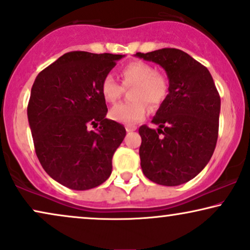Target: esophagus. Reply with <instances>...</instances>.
Instances as JSON below:
<instances>
[{
    "mask_svg": "<svg viewBox=\"0 0 250 250\" xmlns=\"http://www.w3.org/2000/svg\"><path fill=\"white\" fill-rule=\"evenodd\" d=\"M126 131L128 132V133H130V132H133V131H135V126H126Z\"/></svg>",
    "mask_w": 250,
    "mask_h": 250,
    "instance_id": "obj_1",
    "label": "esophagus"
}]
</instances>
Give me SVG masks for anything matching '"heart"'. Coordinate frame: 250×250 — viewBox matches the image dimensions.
I'll return each instance as SVG.
<instances>
[{
  "label": "heart",
  "instance_id": "heart-1",
  "mask_svg": "<svg viewBox=\"0 0 250 250\" xmlns=\"http://www.w3.org/2000/svg\"><path fill=\"white\" fill-rule=\"evenodd\" d=\"M119 74L123 85L112 75H106L101 84L102 96L110 104H115L123 96L124 88L134 85L132 90V100L134 102L118 104L110 111V117L116 122L135 124L146 116L148 104L156 109L167 97V78L145 61H131L122 67Z\"/></svg>",
  "mask_w": 250,
  "mask_h": 250
}]
</instances>
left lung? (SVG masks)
Returning a JSON list of instances; mask_svg holds the SVG:
<instances>
[{
  "mask_svg": "<svg viewBox=\"0 0 250 250\" xmlns=\"http://www.w3.org/2000/svg\"><path fill=\"white\" fill-rule=\"evenodd\" d=\"M137 57L159 63L167 72L169 94L152 123L139 127L140 165L154 183L175 187L192 180L210 161L219 131L220 96L210 72L177 48Z\"/></svg>",
  "mask_w": 250,
  "mask_h": 250,
  "instance_id": "1",
  "label": "left lung"
}]
</instances>
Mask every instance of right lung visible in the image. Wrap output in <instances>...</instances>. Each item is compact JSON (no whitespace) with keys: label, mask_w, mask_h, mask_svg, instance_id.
I'll return each mask as SVG.
<instances>
[{"label":"right lung","mask_w":250,"mask_h":250,"mask_svg":"<svg viewBox=\"0 0 250 250\" xmlns=\"http://www.w3.org/2000/svg\"><path fill=\"white\" fill-rule=\"evenodd\" d=\"M122 54L74 51L38 74L31 89L27 119L40 165L74 190L101 186L111 175L112 156L126 131L105 118L103 79ZM100 124L95 131L90 125Z\"/></svg>","instance_id":"obj_1"}]
</instances>
